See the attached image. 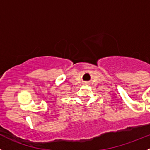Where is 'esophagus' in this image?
<instances>
[{"label":"esophagus","instance_id":"34e87169","mask_svg":"<svg viewBox=\"0 0 150 150\" xmlns=\"http://www.w3.org/2000/svg\"><path fill=\"white\" fill-rule=\"evenodd\" d=\"M83 84H85V85H86V84H87V83H83Z\"/></svg>","mask_w":150,"mask_h":150}]
</instances>
